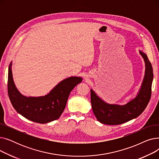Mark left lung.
I'll use <instances>...</instances> for the list:
<instances>
[{
    "mask_svg": "<svg viewBox=\"0 0 159 159\" xmlns=\"http://www.w3.org/2000/svg\"><path fill=\"white\" fill-rule=\"evenodd\" d=\"M145 62V74L137 96L124 105L108 104L91 89V103L97 120L107 125H119L137 118L144 111L152 95L153 68L147 55L139 50Z\"/></svg>",
    "mask_w": 159,
    "mask_h": 159,
    "instance_id": "obj_1",
    "label": "left lung"
}]
</instances>
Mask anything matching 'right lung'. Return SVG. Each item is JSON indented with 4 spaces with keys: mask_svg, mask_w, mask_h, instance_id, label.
I'll list each match as a JSON object with an SVG mask.
<instances>
[{
    "mask_svg": "<svg viewBox=\"0 0 159 159\" xmlns=\"http://www.w3.org/2000/svg\"><path fill=\"white\" fill-rule=\"evenodd\" d=\"M11 66V62L8 68L7 91L12 106L24 117L40 124L50 122L60 117L70 92L82 80L80 77H70L61 81L44 96L26 97L16 88Z\"/></svg>",
    "mask_w": 159,
    "mask_h": 159,
    "instance_id": "right-lung-1",
    "label": "right lung"
}]
</instances>
